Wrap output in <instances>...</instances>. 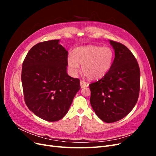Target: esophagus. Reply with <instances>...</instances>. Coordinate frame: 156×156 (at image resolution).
I'll return each instance as SVG.
<instances>
[{
  "label": "esophagus",
  "mask_w": 156,
  "mask_h": 156,
  "mask_svg": "<svg viewBox=\"0 0 156 156\" xmlns=\"http://www.w3.org/2000/svg\"><path fill=\"white\" fill-rule=\"evenodd\" d=\"M80 84H81V88L88 87V83L87 82L84 81H83V80H81V81H80Z\"/></svg>",
  "instance_id": "1"
}]
</instances>
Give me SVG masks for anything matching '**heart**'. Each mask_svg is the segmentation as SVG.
<instances>
[{
    "label": "heart",
    "mask_w": 156,
    "mask_h": 156,
    "mask_svg": "<svg viewBox=\"0 0 156 156\" xmlns=\"http://www.w3.org/2000/svg\"><path fill=\"white\" fill-rule=\"evenodd\" d=\"M113 60V52L107 47L96 45L79 47L73 52V56L68 58L70 72L75 75L79 70V64L82 65L84 75L96 80L103 77L108 72Z\"/></svg>",
    "instance_id": "heart-1"
}]
</instances>
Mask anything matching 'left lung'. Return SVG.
I'll use <instances>...</instances> for the list:
<instances>
[{"label": "left lung", "mask_w": 156, "mask_h": 156, "mask_svg": "<svg viewBox=\"0 0 156 156\" xmlns=\"http://www.w3.org/2000/svg\"><path fill=\"white\" fill-rule=\"evenodd\" d=\"M115 57L101 79L89 84L93 110L106 123H113L129 114L138 100L140 69L137 60L126 46L110 40Z\"/></svg>", "instance_id": "1"}]
</instances>
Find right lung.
Here are the masks:
<instances>
[{
	"instance_id": "obj_1",
	"label": "right lung",
	"mask_w": 156,
	"mask_h": 156,
	"mask_svg": "<svg viewBox=\"0 0 156 156\" xmlns=\"http://www.w3.org/2000/svg\"><path fill=\"white\" fill-rule=\"evenodd\" d=\"M59 40L37 44L30 49L22 65L21 81L28 108L48 122H56L66 115L80 80L66 72L68 52Z\"/></svg>"
}]
</instances>
